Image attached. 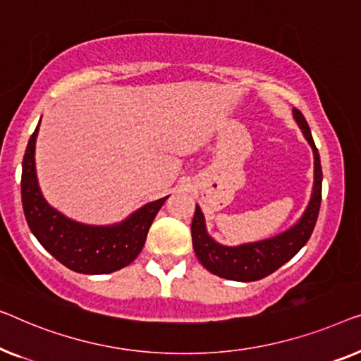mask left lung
Returning <instances> with one entry per match:
<instances>
[{
  "label": "left lung",
  "mask_w": 361,
  "mask_h": 361,
  "mask_svg": "<svg viewBox=\"0 0 361 361\" xmlns=\"http://www.w3.org/2000/svg\"><path fill=\"white\" fill-rule=\"evenodd\" d=\"M294 119L302 129L304 137L314 150V166H316V180H314V192L309 202L306 212L299 219V222L291 229L280 235L267 238V240L247 243L240 247H224L212 240L207 235L204 226V216L196 206L195 217L191 222V237L192 247H195L197 260L201 265L211 271L212 275H217L226 280L232 281H257L262 280L284 263L291 260L301 248L306 245L311 233L316 227L319 209H321L322 200V166L321 157H319L317 147L314 144L311 129L301 114V111H293Z\"/></svg>",
  "instance_id": "left-lung-1"
}]
</instances>
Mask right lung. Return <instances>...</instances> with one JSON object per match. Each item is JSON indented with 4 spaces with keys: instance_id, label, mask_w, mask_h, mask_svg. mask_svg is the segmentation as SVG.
Masks as SVG:
<instances>
[{
    "instance_id": "right-lung-1",
    "label": "right lung",
    "mask_w": 361,
    "mask_h": 361,
    "mask_svg": "<svg viewBox=\"0 0 361 361\" xmlns=\"http://www.w3.org/2000/svg\"><path fill=\"white\" fill-rule=\"evenodd\" d=\"M37 129L27 142L21 175L23 209L30 232L50 255L77 273L104 275L128 267L140 253L166 197L149 202L123 224L113 227H91L67 219L40 195L34 166Z\"/></svg>"
}]
</instances>
